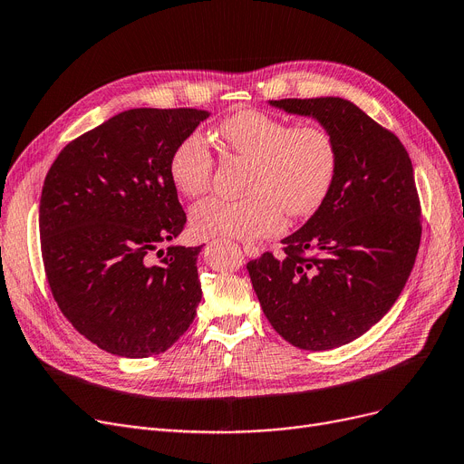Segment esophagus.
<instances>
[{
  "label": "esophagus",
  "instance_id": "obj_1",
  "mask_svg": "<svg viewBox=\"0 0 464 464\" xmlns=\"http://www.w3.org/2000/svg\"><path fill=\"white\" fill-rule=\"evenodd\" d=\"M243 252H245L246 256H250V257H256V256L259 254V248H257L256 245H250V243H246V245H243Z\"/></svg>",
  "mask_w": 464,
  "mask_h": 464
}]
</instances>
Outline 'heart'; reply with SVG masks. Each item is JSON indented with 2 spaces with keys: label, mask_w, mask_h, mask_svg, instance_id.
Returning a JSON list of instances; mask_svg holds the SVG:
<instances>
[{
  "label": "heart",
  "mask_w": 464,
  "mask_h": 464,
  "mask_svg": "<svg viewBox=\"0 0 464 464\" xmlns=\"http://www.w3.org/2000/svg\"><path fill=\"white\" fill-rule=\"evenodd\" d=\"M226 148L250 160L240 200L207 198L191 210V227L200 237L254 240L275 235L288 218H307L324 203L337 174L339 151L334 134L320 125H294L286 119L240 110L218 127ZM214 157L198 134L186 136L170 155L169 174L186 197L210 186Z\"/></svg>",
  "instance_id": "1"
}]
</instances>
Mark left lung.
<instances>
[{"label": "left lung", "mask_w": 464, "mask_h": 464, "mask_svg": "<svg viewBox=\"0 0 464 464\" xmlns=\"http://www.w3.org/2000/svg\"><path fill=\"white\" fill-rule=\"evenodd\" d=\"M314 117L337 144L334 186L282 256L248 261L256 295L288 343L328 351L351 343L389 313L413 269L420 203L398 136L337 96L271 100Z\"/></svg>", "instance_id": "8db88e82"}]
</instances>
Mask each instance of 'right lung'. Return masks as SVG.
<instances>
[{
    "mask_svg": "<svg viewBox=\"0 0 464 464\" xmlns=\"http://www.w3.org/2000/svg\"><path fill=\"white\" fill-rule=\"evenodd\" d=\"M207 110L138 108L58 153L39 200V235L53 297L72 326L125 358L165 353L197 314L200 246H169L186 212L170 155Z\"/></svg>",
    "mask_w": 464,
    "mask_h": 464,
    "instance_id": "add662e5",
    "label": "right lung"
}]
</instances>
